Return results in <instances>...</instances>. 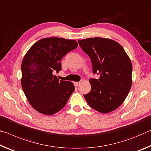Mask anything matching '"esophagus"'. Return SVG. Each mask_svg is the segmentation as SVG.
<instances>
[{
    "label": "esophagus",
    "mask_w": 151,
    "mask_h": 151,
    "mask_svg": "<svg viewBox=\"0 0 151 151\" xmlns=\"http://www.w3.org/2000/svg\"><path fill=\"white\" fill-rule=\"evenodd\" d=\"M80 83H81L80 81H76V82H74V85H75V86H80Z\"/></svg>",
    "instance_id": "34e87169"
}]
</instances>
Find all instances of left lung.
<instances>
[{"label":"left lung","instance_id":"1","mask_svg":"<svg viewBox=\"0 0 151 151\" xmlns=\"http://www.w3.org/2000/svg\"><path fill=\"white\" fill-rule=\"evenodd\" d=\"M79 45L90 57L93 73L99 79H90L91 91L84 98L91 108L108 113L124 102L132 86L131 61L118 42L96 37L78 40Z\"/></svg>","mask_w":151,"mask_h":151}]
</instances>
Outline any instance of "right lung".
Masks as SVG:
<instances>
[{
    "label": "right lung",
    "mask_w": 151,
    "mask_h": 151,
    "mask_svg": "<svg viewBox=\"0 0 151 151\" xmlns=\"http://www.w3.org/2000/svg\"><path fill=\"white\" fill-rule=\"evenodd\" d=\"M78 47L77 41L59 37L41 39L31 46L21 64V86L35 110L52 115L65 106L73 83L59 80L53 71L61 70V59Z\"/></svg>",
    "instance_id": "1"
}]
</instances>
